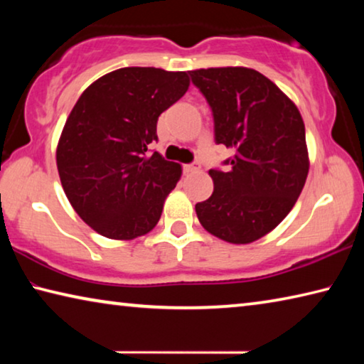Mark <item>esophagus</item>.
<instances>
[{"label":"esophagus","instance_id":"esophagus-1","mask_svg":"<svg viewBox=\"0 0 364 364\" xmlns=\"http://www.w3.org/2000/svg\"><path fill=\"white\" fill-rule=\"evenodd\" d=\"M184 170H186L188 173H194V171H199L200 170V165H199V162L188 164V165H184Z\"/></svg>","mask_w":364,"mask_h":364}]
</instances>
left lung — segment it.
I'll return each mask as SVG.
<instances>
[{
    "label": "left lung",
    "instance_id": "8db88e82",
    "mask_svg": "<svg viewBox=\"0 0 364 364\" xmlns=\"http://www.w3.org/2000/svg\"><path fill=\"white\" fill-rule=\"evenodd\" d=\"M212 107L217 144L236 151L230 171L210 170L213 193L196 204L200 225L231 244L273 231L297 202L310 159L304 119L269 78L247 67L189 70Z\"/></svg>",
    "mask_w": 364,
    "mask_h": 364
}]
</instances>
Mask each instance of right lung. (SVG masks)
I'll use <instances>...</instances> for the list:
<instances>
[{
    "instance_id": "1",
    "label": "right lung",
    "mask_w": 364,
    "mask_h": 364,
    "mask_svg": "<svg viewBox=\"0 0 364 364\" xmlns=\"http://www.w3.org/2000/svg\"><path fill=\"white\" fill-rule=\"evenodd\" d=\"M186 72L123 67L86 88L67 117L56 164L73 210L117 241L144 236L159 223L181 165L159 152V115L186 93Z\"/></svg>"
}]
</instances>
